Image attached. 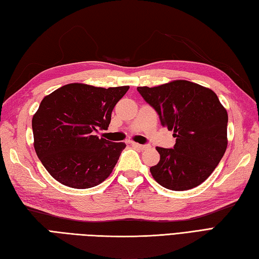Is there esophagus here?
<instances>
[{"label": "esophagus", "mask_w": 259, "mask_h": 259, "mask_svg": "<svg viewBox=\"0 0 259 259\" xmlns=\"http://www.w3.org/2000/svg\"><path fill=\"white\" fill-rule=\"evenodd\" d=\"M133 146H135V147H137L138 148V149H140V150H145V149H147L148 147V145H140V144H136V142H133Z\"/></svg>", "instance_id": "esophagus-1"}]
</instances>
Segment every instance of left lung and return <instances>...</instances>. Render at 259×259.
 <instances>
[{
	"label": "left lung",
	"instance_id": "obj_1",
	"mask_svg": "<svg viewBox=\"0 0 259 259\" xmlns=\"http://www.w3.org/2000/svg\"><path fill=\"white\" fill-rule=\"evenodd\" d=\"M137 90L176 138L170 149L156 148L160 160L150 168L152 177L175 191L199 186L218 166L227 148L228 114L217 95L186 80Z\"/></svg>",
	"mask_w": 259,
	"mask_h": 259
}]
</instances>
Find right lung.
<instances>
[{"mask_svg":"<svg viewBox=\"0 0 259 259\" xmlns=\"http://www.w3.org/2000/svg\"><path fill=\"white\" fill-rule=\"evenodd\" d=\"M128 90L70 83L43 99L32 119L34 149L54 179L87 189L109 177L125 144L95 134L108 129L114 106Z\"/></svg>","mask_w":259,"mask_h":259,"instance_id":"right-lung-1","label":"right lung"}]
</instances>
